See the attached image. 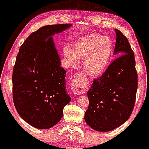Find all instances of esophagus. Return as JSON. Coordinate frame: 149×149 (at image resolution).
<instances>
[{
	"label": "esophagus",
	"mask_w": 149,
	"mask_h": 149,
	"mask_svg": "<svg viewBox=\"0 0 149 149\" xmlns=\"http://www.w3.org/2000/svg\"><path fill=\"white\" fill-rule=\"evenodd\" d=\"M86 87L85 86V85H83L80 78H78V77L73 78L71 85V90L74 95H82L86 91Z\"/></svg>",
	"instance_id": "1"
}]
</instances>
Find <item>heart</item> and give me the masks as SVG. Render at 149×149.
<instances>
[{"mask_svg":"<svg viewBox=\"0 0 149 149\" xmlns=\"http://www.w3.org/2000/svg\"><path fill=\"white\" fill-rule=\"evenodd\" d=\"M64 47V55L71 66L83 60V69L88 76L97 77L107 69L111 60L113 46L111 39L96 33L80 38L72 46Z\"/></svg>","mask_w":149,"mask_h":149,"instance_id":"1","label":"heart"}]
</instances>
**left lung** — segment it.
<instances>
[{
  "label": "left lung",
  "mask_w": 149,
  "mask_h": 149,
  "mask_svg": "<svg viewBox=\"0 0 149 149\" xmlns=\"http://www.w3.org/2000/svg\"><path fill=\"white\" fill-rule=\"evenodd\" d=\"M115 31L113 54L120 56L109 65L102 76L92 81L87 93L89 107L85 113V120L99 132L113 130L125 123L136 100L137 73L134 52L127 38L120 31Z\"/></svg>",
  "instance_id": "obj_1"
}]
</instances>
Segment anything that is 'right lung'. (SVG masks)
I'll use <instances>...</instances> for the list:
<instances>
[{"label":"right lung","instance_id":"add662e5","mask_svg":"<svg viewBox=\"0 0 149 149\" xmlns=\"http://www.w3.org/2000/svg\"><path fill=\"white\" fill-rule=\"evenodd\" d=\"M71 26H44L26 39L17 56L13 73L15 107L24 120L38 129L57 124L71 100L66 90V71L52 38Z\"/></svg>","mask_w":149,"mask_h":149}]
</instances>
